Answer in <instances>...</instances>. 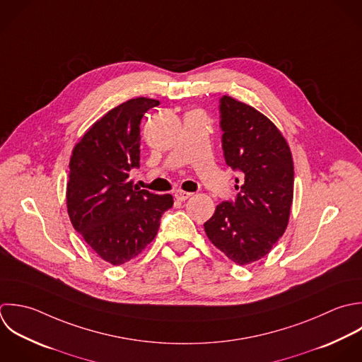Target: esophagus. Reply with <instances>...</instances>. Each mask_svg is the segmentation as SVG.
Masks as SVG:
<instances>
[{"label":"esophagus","instance_id":"34e87169","mask_svg":"<svg viewBox=\"0 0 362 362\" xmlns=\"http://www.w3.org/2000/svg\"><path fill=\"white\" fill-rule=\"evenodd\" d=\"M193 193H190V192H185V190H177L176 193H175V197L179 200V202H185V200H187L190 196H192Z\"/></svg>","mask_w":362,"mask_h":362}]
</instances>
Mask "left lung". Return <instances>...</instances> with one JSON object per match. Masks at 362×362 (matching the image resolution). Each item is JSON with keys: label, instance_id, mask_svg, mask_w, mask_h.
Returning <instances> with one entry per match:
<instances>
[{"label": "left lung", "instance_id": "left-lung-1", "mask_svg": "<svg viewBox=\"0 0 362 362\" xmlns=\"http://www.w3.org/2000/svg\"><path fill=\"white\" fill-rule=\"evenodd\" d=\"M220 103L224 158L243 172L244 182L235 187L240 193L234 203L216 207L204 231L233 262L248 265L268 255L288 227L293 159L285 136L267 115L230 95Z\"/></svg>", "mask_w": 362, "mask_h": 362}]
</instances>
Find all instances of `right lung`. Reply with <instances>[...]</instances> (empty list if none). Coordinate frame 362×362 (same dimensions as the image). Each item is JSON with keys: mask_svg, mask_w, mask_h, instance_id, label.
<instances>
[{"mask_svg": "<svg viewBox=\"0 0 362 362\" xmlns=\"http://www.w3.org/2000/svg\"><path fill=\"white\" fill-rule=\"evenodd\" d=\"M158 100L136 97L110 110L74 145L66 204L70 221L105 262L122 265L156 237L172 194L139 190L128 172L139 166V124Z\"/></svg>", "mask_w": 362, "mask_h": 362, "instance_id": "1", "label": "right lung"}]
</instances>
